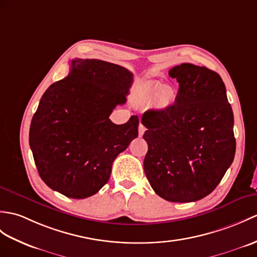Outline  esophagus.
<instances>
[{
	"label": "esophagus",
	"instance_id": "obj_1",
	"mask_svg": "<svg viewBox=\"0 0 257 257\" xmlns=\"http://www.w3.org/2000/svg\"><path fill=\"white\" fill-rule=\"evenodd\" d=\"M145 131H146V127L143 126V124H140V126H139V137H142L143 134H145Z\"/></svg>",
	"mask_w": 257,
	"mask_h": 257
}]
</instances>
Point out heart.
<instances>
[{
    "label": "heart",
    "mask_w": 257,
    "mask_h": 257,
    "mask_svg": "<svg viewBox=\"0 0 257 257\" xmlns=\"http://www.w3.org/2000/svg\"><path fill=\"white\" fill-rule=\"evenodd\" d=\"M162 92L160 86L150 85L145 87L140 93V99L142 100H152L157 98V105L160 108H166L173 103V95L168 92Z\"/></svg>",
    "instance_id": "heart-1"
}]
</instances>
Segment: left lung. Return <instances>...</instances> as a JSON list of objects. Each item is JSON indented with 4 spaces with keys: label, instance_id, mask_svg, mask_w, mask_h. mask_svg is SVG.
Instances as JSON below:
<instances>
[{
    "label": "left lung",
    "instance_id": "obj_1",
    "mask_svg": "<svg viewBox=\"0 0 257 257\" xmlns=\"http://www.w3.org/2000/svg\"><path fill=\"white\" fill-rule=\"evenodd\" d=\"M169 75L180 85L174 104L142 116L148 129L143 168L163 199L192 202L209 195L233 162V111L214 71L182 63Z\"/></svg>",
    "mask_w": 257,
    "mask_h": 257
}]
</instances>
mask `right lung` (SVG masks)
Returning <instances> with one entry per match:
<instances>
[{
  "mask_svg": "<svg viewBox=\"0 0 257 257\" xmlns=\"http://www.w3.org/2000/svg\"><path fill=\"white\" fill-rule=\"evenodd\" d=\"M133 73L118 64L77 59L41 97L29 129L36 168L48 187L69 198L93 196L108 182L119 153L138 137V116L111 122L127 100Z\"/></svg>",
  "mask_w": 257,
  "mask_h": 257,
  "instance_id": "1",
  "label": "right lung"
}]
</instances>
